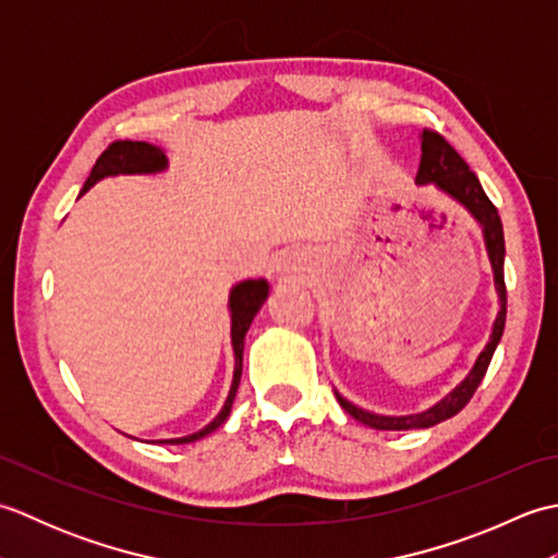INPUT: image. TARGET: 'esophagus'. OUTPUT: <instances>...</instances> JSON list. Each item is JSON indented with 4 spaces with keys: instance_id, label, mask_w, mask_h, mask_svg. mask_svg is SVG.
<instances>
[{
    "instance_id": "obj_1",
    "label": "esophagus",
    "mask_w": 558,
    "mask_h": 558,
    "mask_svg": "<svg viewBox=\"0 0 558 558\" xmlns=\"http://www.w3.org/2000/svg\"><path fill=\"white\" fill-rule=\"evenodd\" d=\"M310 268V256L304 252H286L282 256L276 258V264H272V270L278 272V276H292V272H304Z\"/></svg>"
}]
</instances>
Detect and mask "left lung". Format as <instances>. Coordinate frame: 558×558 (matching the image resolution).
<instances>
[{"instance_id": "obj_1", "label": "left lung", "mask_w": 558, "mask_h": 558, "mask_svg": "<svg viewBox=\"0 0 558 558\" xmlns=\"http://www.w3.org/2000/svg\"><path fill=\"white\" fill-rule=\"evenodd\" d=\"M420 144H422V160H420L417 180L414 182H417V186H434L438 194H444L446 198L456 201L458 206L465 208L472 216V220L480 225L484 248H487L489 266L494 272V288H496V294H499V312H496V318L492 324L489 342L482 348V352L477 354V360L472 364V369L465 374V378H462L456 388H450L441 400H436L434 405H429L422 412H412V414L369 412L360 405H354V402H350L345 396H340L336 390V398L342 410L352 414L357 422L372 426V429H378V432L429 429V426H436L450 417H456V414L468 405L470 398L475 396L484 374H487L494 350L499 345V340L504 336V326H506V282H504L506 244H504V228H501L499 210L494 208L489 196L484 194L477 174L468 168V162L458 156L456 148L450 146L444 136H438L434 132H422Z\"/></svg>"}]
</instances>
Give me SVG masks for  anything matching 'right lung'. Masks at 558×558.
Returning a JSON list of instances; mask_svg holds the SVG:
<instances>
[{"label": "right lung", "instance_id": "obj_1", "mask_svg": "<svg viewBox=\"0 0 558 558\" xmlns=\"http://www.w3.org/2000/svg\"><path fill=\"white\" fill-rule=\"evenodd\" d=\"M170 168L168 156L165 150L146 144V141H117L102 156L96 160L90 170V177L83 184L81 194L83 196L88 192L93 184H98L100 180H108V177H122V174H160ZM270 286L268 280L258 278V280H242L236 286L230 288V298H228V312H230V342H232V357H234V372H232V384H230V393L225 398V405L220 412L213 417L204 429H198L189 436L180 438H158L153 444H168V446H184V444H194L201 441V438L213 434L228 422L230 412H232V402L236 396V388H240V378H242V357H244V336L248 326H252L254 316L258 314L260 306L268 300Z\"/></svg>", "mask_w": 558, "mask_h": 558}]
</instances>
